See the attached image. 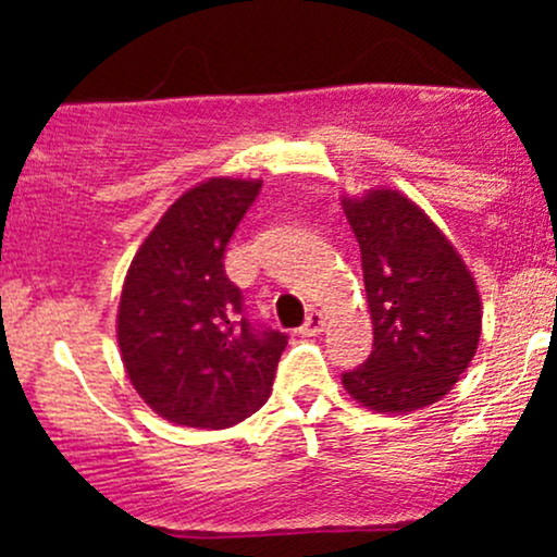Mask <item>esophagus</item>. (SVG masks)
I'll return each mask as SVG.
<instances>
[{"label": "esophagus", "instance_id": "34e87169", "mask_svg": "<svg viewBox=\"0 0 557 557\" xmlns=\"http://www.w3.org/2000/svg\"><path fill=\"white\" fill-rule=\"evenodd\" d=\"M319 332H324V314L322 311H311L309 319L304 322V327H300V335L311 337V335H319Z\"/></svg>", "mask_w": 557, "mask_h": 557}]
</instances>
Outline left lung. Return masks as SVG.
Instances as JSON below:
<instances>
[{"label":"left lung","instance_id":"1","mask_svg":"<svg viewBox=\"0 0 557 557\" xmlns=\"http://www.w3.org/2000/svg\"><path fill=\"white\" fill-rule=\"evenodd\" d=\"M361 248L374 350L343 387L376 413H408L453 389L476 354L474 274L424 209L393 188L343 196Z\"/></svg>","mask_w":557,"mask_h":557}]
</instances>
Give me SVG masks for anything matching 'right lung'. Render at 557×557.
<instances>
[{
    "label": "right lung",
    "instance_id": "obj_1",
    "mask_svg": "<svg viewBox=\"0 0 557 557\" xmlns=\"http://www.w3.org/2000/svg\"><path fill=\"white\" fill-rule=\"evenodd\" d=\"M261 181L209 177L162 214L125 274L117 343L131 385L162 419L225 430L264 406L287 335L257 330L225 248Z\"/></svg>",
    "mask_w": 557,
    "mask_h": 557
}]
</instances>
